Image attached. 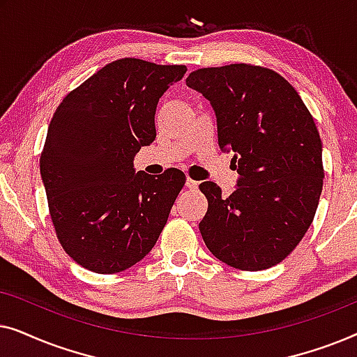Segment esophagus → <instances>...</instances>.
Returning <instances> with one entry per match:
<instances>
[{
  "mask_svg": "<svg viewBox=\"0 0 357 357\" xmlns=\"http://www.w3.org/2000/svg\"><path fill=\"white\" fill-rule=\"evenodd\" d=\"M185 185H187L188 190H197L198 188V182H197V180H193V178H187V183H185Z\"/></svg>",
  "mask_w": 357,
  "mask_h": 357,
  "instance_id": "obj_1",
  "label": "esophagus"
}]
</instances>
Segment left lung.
I'll use <instances>...</instances> for the list:
<instances>
[{
  "label": "left lung",
  "mask_w": 357,
  "mask_h": 357,
  "mask_svg": "<svg viewBox=\"0 0 357 357\" xmlns=\"http://www.w3.org/2000/svg\"><path fill=\"white\" fill-rule=\"evenodd\" d=\"M185 82L211 102L219 148L234 151L241 175L229 197L214 182L199 185L208 199L203 241L237 270L275 266L302 241L319 206L325 172L314 116L270 68H202Z\"/></svg>",
  "instance_id": "8db88e82"
}]
</instances>
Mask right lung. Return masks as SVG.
Here are the masks:
<instances>
[{"label":"right lung","mask_w":357,"mask_h":357,"mask_svg":"<svg viewBox=\"0 0 357 357\" xmlns=\"http://www.w3.org/2000/svg\"><path fill=\"white\" fill-rule=\"evenodd\" d=\"M183 65L121 58L63 97L40 154L48 211L63 250L86 270L123 271L148 255L167 222L185 174L135 172L155 138L158 102Z\"/></svg>","instance_id":"right-lung-1"}]
</instances>
